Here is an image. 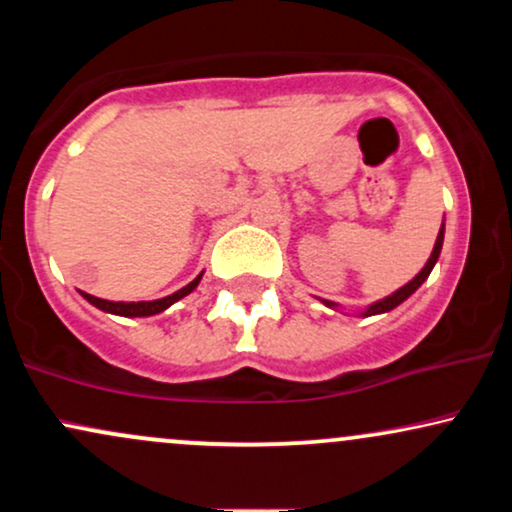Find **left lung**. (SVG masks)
<instances>
[{
	"mask_svg": "<svg viewBox=\"0 0 512 512\" xmlns=\"http://www.w3.org/2000/svg\"><path fill=\"white\" fill-rule=\"evenodd\" d=\"M443 236H445V226H440V231H438V238H436V245H433V252H431V257H428V262L424 264V269H421L419 274L414 276V279L409 281V284H404L402 289H397L395 293H392V296H387V298H383V301H375L373 305H368L366 310H363V317H370V315H380V313H387V310H392V308H397L399 303H404L407 301V298L411 296V293H414L416 289H419L421 284H424V281L428 279V274H431V269L436 267V262H438V257H440V248H443ZM327 305V308H337V303H332V301H322Z\"/></svg>",
	"mask_w": 512,
	"mask_h": 512,
	"instance_id": "left-lung-1",
	"label": "left lung"
}]
</instances>
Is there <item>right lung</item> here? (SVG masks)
I'll list each match as a JSON object with an SVG mask.
<instances>
[{
  "instance_id": "right-lung-1",
  "label": "right lung",
  "mask_w": 512,
  "mask_h": 512,
  "mask_svg": "<svg viewBox=\"0 0 512 512\" xmlns=\"http://www.w3.org/2000/svg\"><path fill=\"white\" fill-rule=\"evenodd\" d=\"M199 281H202V274H199L197 279H192L187 286H182L180 291L170 293V296H166V298H158V301H137V303L105 301V298H96V296H91V293H84V291H81V296H84L91 305H96L98 310H103V313H113V315H122V317H149V315L163 313V310L170 308V305L178 303L180 298H185L187 293L195 291Z\"/></svg>"
}]
</instances>
